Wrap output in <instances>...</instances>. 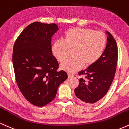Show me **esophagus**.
<instances>
[{
  "instance_id": "1",
  "label": "esophagus",
  "mask_w": 129,
  "mask_h": 129,
  "mask_svg": "<svg viewBox=\"0 0 129 129\" xmlns=\"http://www.w3.org/2000/svg\"><path fill=\"white\" fill-rule=\"evenodd\" d=\"M68 76H69V78H71V77H73V75L70 73H68Z\"/></svg>"
}]
</instances>
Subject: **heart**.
I'll use <instances>...</instances> for the list:
<instances>
[{"mask_svg":"<svg viewBox=\"0 0 129 129\" xmlns=\"http://www.w3.org/2000/svg\"><path fill=\"white\" fill-rule=\"evenodd\" d=\"M106 37L103 32L88 27L68 29L63 35V40H57L52 45V52L59 62H62L69 49L74 48L71 58L60 64V69L69 73L79 70L85 65L95 63L103 54L106 46Z\"/></svg>","mask_w":129,"mask_h":129,"instance_id":"heart-1","label":"heart"}]
</instances>
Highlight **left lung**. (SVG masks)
Here are the masks:
<instances>
[{"label":"left lung","mask_w":129,"mask_h":129,"mask_svg":"<svg viewBox=\"0 0 129 129\" xmlns=\"http://www.w3.org/2000/svg\"><path fill=\"white\" fill-rule=\"evenodd\" d=\"M107 44L101 58L86 69L79 72L85 79H79V85L74 89L77 98L87 103H94L108 92L114 80L118 60V48L112 35L106 31Z\"/></svg>","instance_id":"1"}]
</instances>
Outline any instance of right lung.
Masks as SVG:
<instances>
[{"instance_id":"add662e5","label":"right lung","mask_w":129,"mask_h":129,"mask_svg":"<svg viewBox=\"0 0 129 129\" xmlns=\"http://www.w3.org/2000/svg\"><path fill=\"white\" fill-rule=\"evenodd\" d=\"M58 30L55 23L34 22L27 26L15 42L12 63L15 79L25 99L43 106L55 99L59 86L67 79L66 71H58L51 40Z\"/></svg>"}]
</instances>
